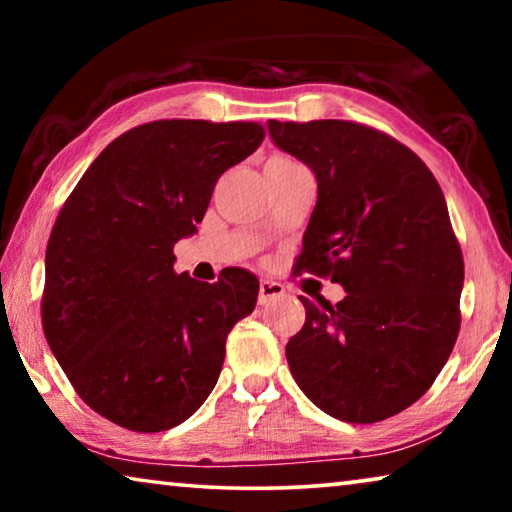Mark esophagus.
I'll return each mask as SVG.
<instances>
[{
    "instance_id": "1",
    "label": "esophagus",
    "mask_w": 512,
    "mask_h": 512,
    "mask_svg": "<svg viewBox=\"0 0 512 512\" xmlns=\"http://www.w3.org/2000/svg\"><path fill=\"white\" fill-rule=\"evenodd\" d=\"M282 296H284V287L280 282H271V280L259 282V296H257L259 305H268V302L280 300Z\"/></svg>"
}]
</instances>
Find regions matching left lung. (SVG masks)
Listing matches in <instances>:
<instances>
[{
    "label": "left lung",
    "instance_id": "1",
    "mask_svg": "<svg viewBox=\"0 0 512 512\" xmlns=\"http://www.w3.org/2000/svg\"><path fill=\"white\" fill-rule=\"evenodd\" d=\"M268 135L318 183L293 273L345 289L336 305L300 296L291 375L336 420L391 418L429 391L461 327L463 253L443 189L411 149L357 121L268 119Z\"/></svg>",
    "mask_w": 512,
    "mask_h": 512
}]
</instances>
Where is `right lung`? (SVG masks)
<instances>
[{
    "label": "right lung",
    "mask_w": 512,
    "mask_h": 512,
    "mask_svg": "<svg viewBox=\"0 0 512 512\" xmlns=\"http://www.w3.org/2000/svg\"><path fill=\"white\" fill-rule=\"evenodd\" d=\"M264 140L255 121L160 119L112 140L60 210L45 255L42 329L81 400L119 427H176L221 375L225 339L253 314L244 268L198 282L173 246L216 180Z\"/></svg>",
    "instance_id": "add662e5"
}]
</instances>
